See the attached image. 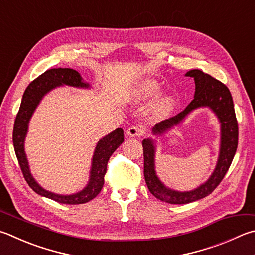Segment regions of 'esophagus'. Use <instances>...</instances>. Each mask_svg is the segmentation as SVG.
<instances>
[{
	"mask_svg": "<svg viewBox=\"0 0 255 255\" xmlns=\"http://www.w3.org/2000/svg\"><path fill=\"white\" fill-rule=\"evenodd\" d=\"M142 135V129L137 126H131L128 128L127 136L128 137H140Z\"/></svg>",
	"mask_w": 255,
	"mask_h": 255,
	"instance_id": "1",
	"label": "esophagus"
}]
</instances>
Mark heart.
Returning <instances> with one entry per match:
<instances>
[{"label":"heart","mask_w":255,"mask_h":255,"mask_svg":"<svg viewBox=\"0 0 255 255\" xmlns=\"http://www.w3.org/2000/svg\"><path fill=\"white\" fill-rule=\"evenodd\" d=\"M163 92L160 83L152 79H145L132 88L130 99L136 104H143L156 99ZM176 101L173 97H165L157 104V112L160 114H168L175 107Z\"/></svg>","instance_id":"heart-1"}]
</instances>
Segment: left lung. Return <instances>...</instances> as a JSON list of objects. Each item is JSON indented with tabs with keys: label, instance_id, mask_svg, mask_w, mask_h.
Returning a JSON list of instances; mask_svg holds the SVG:
<instances>
[{
	"label": "left lung",
	"instance_id": "obj_1",
	"mask_svg": "<svg viewBox=\"0 0 255 255\" xmlns=\"http://www.w3.org/2000/svg\"><path fill=\"white\" fill-rule=\"evenodd\" d=\"M185 76L193 78L195 81L194 99L185 108L184 112L179 113L175 117L156 124L151 129V133L156 136V138L163 137L166 133L172 131L176 126H179L194 110L208 108L216 116L220 123V150L215 168L207 180L192 191L180 192L166 186L157 175L155 165L156 139L147 138L142 140L143 176H145L147 187L156 198L169 204H187V203L195 202L210 195L221 183L230 168L235 151H237L239 140L238 122L235 117L233 99L229 88L198 69L189 70Z\"/></svg>",
	"mask_w": 255,
	"mask_h": 255
}]
</instances>
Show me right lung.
<instances>
[{"instance_id": "right-lung-1", "label": "right lung", "mask_w": 255, "mask_h": 255, "mask_svg": "<svg viewBox=\"0 0 255 255\" xmlns=\"http://www.w3.org/2000/svg\"><path fill=\"white\" fill-rule=\"evenodd\" d=\"M62 86L80 88V89H90L91 88L90 83L83 80L79 72L70 68L50 69L39 76L27 86L23 94L20 109H18L15 118L14 128H13V145H14L15 155L23 176L29 186L36 194L61 203V204H83V203L95 198L103 188L107 163L114 151L124 142V130L122 128H117L97 142L91 159L89 180L81 191L69 194V195L68 194L63 195V194H57L43 188L36 182L31 173L29 160H27L24 149V142L27 130H29V123L41 100L50 91Z\"/></svg>"}]
</instances>
